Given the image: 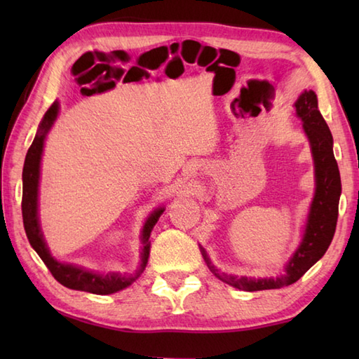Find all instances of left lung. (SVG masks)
I'll use <instances>...</instances> for the list:
<instances>
[{
  "label": "left lung",
  "instance_id": "left-lung-1",
  "mask_svg": "<svg viewBox=\"0 0 359 359\" xmlns=\"http://www.w3.org/2000/svg\"><path fill=\"white\" fill-rule=\"evenodd\" d=\"M297 117L304 121V131H306L311 152L315 160L316 174V193L311 202L310 215L307 220L306 234L302 243L296 250L293 257L285 269V274L276 279H251L238 278L231 274L219 273L215 265H211L207 253L202 250L205 261L210 270L216 276L224 280L225 284L233 285L243 292H259V290L282 288L293 284L304 276L311 265H315L329 248L333 239L334 230L338 222V205L341 194V177L337 158L333 156V137L321 112L318 109V98L313 90H304L301 97L294 103Z\"/></svg>",
  "mask_w": 359,
  "mask_h": 359
}]
</instances>
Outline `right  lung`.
<instances>
[{"label": "right lung", "instance_id": "add662e5", "mask_svg": "<svg viewBox=\"0 0 359 359\" xmlns=\"http://www.w3.org/2000/svg\"><path fill=\"white\" fill-rule=\"evenodd\" d=\"M58 114V103L55 102L48 112L44 114V117L38 128V133L35 139L30 144V148L26 154L25 160V168H22V201H21V211H22V224H25L26 236L30 242V245L41 257V261L48 266L52 276L55 278L60 284L72 288V290H80V292H88L94 294H111L116 293L118 290H123L128 285H131L133 282L140 276V273L147 266L148 257H149V236L151 230L157 224L158 217L162 216L165 211L160 208L151 215V217L147 220V224L143 226L142 231V243H143V251H142V265L140 270L137 271L134 276H121V274H102L93 273L89 270L79 269L75 265L69 264H62L57 262L49 253L48 247H46L43 234L40 230V224H38V211H36V201H38V179H40V160H41V152H43V143L44 137L48 134L53 121L57 118Z\"/></svg>", "mask_w": 359, "mask_h": 359}]
</instances>
